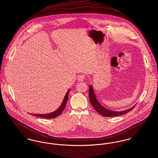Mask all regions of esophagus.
<instances>
[{
    "label": "esophagus",
    "instance_id": "1",
    "mask_svg": "<svg viewBox=\"0 0 158 158\" xmlns=\"http://www.w3.org/2000/svg\"><path fill=\"white\" fill-rule=\"evenodd\" d=\"M85 78V77L84 75H80L77 77V81L79 82H82V81H84Z\"/></svg>",
    "mask_w": 158,
    "mask_h": 158
}]
</instances>
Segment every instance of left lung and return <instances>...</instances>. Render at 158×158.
<instances>
[{"mask_svg": "<svg viewBox=\"0 0 158 158\" xmlns=\"http://www.w3.org/2000/svg\"><path fill=\"white\" fill-rule=\"evenodd\" d=\"M89 99H90V101L92 105L93 106L94 108L96 110V112H98L100 115H101L104 117H107L119 116V115H123L125 114H126L127 112L131 111V110H132L133 108L135 106V105L133 107H132L131 108L127 109L126 110L122 111V112H115V111L110 110L109 109H107L105 107H104L103 106H102L99 104V102L98 101V100L96 99V98L95 96V93L94 92V89H93V87L92 85H90V87H89Z\"/></svg>", "mask_w": 158, "mask_h": 158, "instance_id": "left-lung-1", "label": "left lung"}]
</instances>
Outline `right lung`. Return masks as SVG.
I'll list each match as a JSON object with an SVG mask.
<instances>
[{"label": "right lung", "mask_w": 158, "mask_h": 158, "mask_svg": "<svg viewBox=\"0 0 158 158\" xmlns=\"http://www.w3.org/2000/svg\"><path fill=\"white\" fill-rule=\"evenodd\" d=\"M69 92V90H68V91L66 92L61 106L59 107V108L57 110H56L54 112H52L51 113L47 114H33V115L38 117L44 118H48V119L54 118L57 117V116L60 115L62 114V112H63V110H64L65 106H66V102H67L68 99Z\"/></svg>", "instance_id": "obj_1"}]
</instances>
